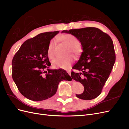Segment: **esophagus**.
<instances>
[{
  "instance_id": "esophagus-1",
  "label": "esophagus",
  "mask_w": 129,
  "mask_h": 129,
  "mask_svg": "<svg viewBox=\"0 0 129 129\" xmlns=\"http://www.w3.org/2000/svg\"><path fill=\"white\" fill-rule=\"evenodd\" d=\"M67 73H68V74L69 75H71V71H68L67 72Z\"/></svg>"
}]
</instances>
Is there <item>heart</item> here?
<instances>
[{
    "instance_id": "heart-1",
    "label": "heart",
    "mask_w": 129,
    "mask_h": 129,
    "mask_svg": "<svg viewBox=\"0 0 129 129\" xmlns=\"http://www.w3.org/2000/svg\"><path fill=\"white\" fill-rule=\"evenodd\" d=\"M58 39L67 45L70 48L71 53L77 56H79L83 52L82 46L80 44L78 39L72 34H66L58 37ZM56 45L55 40L50 41L47 48V56L49 59H53L54 57V48ZM74 61V58L70 56L63 58H55L52 61L54 67L60 68L64 69H69L71 68L72 64Z\"/></svg>"
}]
</instances>
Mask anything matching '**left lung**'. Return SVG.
<instances>
[{
    "label": "left lung",
    "mask_w": 129,
    "mask_h": 129,
    "mask_svg": "<svg viewBox=\"0 0 129 129\" xmlns=\"http://www.w3.org/2000/svg\"><path fill=\"white\" fill-rule=\"evenodd\" d=\"M62 33L71 34L80 41L83 48L79 60L72 72V79L83 85L84 90L76 96L84 100L99 96L110 75L116 60L114 44L108 34L96 27L63 30Z\"/></svg>",
    "instance_id": "1"
}]
</instances>
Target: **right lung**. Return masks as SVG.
I'll list each match as a JSON object with an SVG mask.
<instances>
[{
	"instance_id": "obj_1",
	"label": "right lung",
	"mask_w": 129,
	"mask_h": 129,
	"mask_svg": "<svg viewBox=\"0 0 129 129\" xmlns=\"http://www.w3.org/2000/svg\"><path fill=\"white\" fill-rule=\"evenodd\" d=\"M59 31L42 33L25 41L14 55L12 78L19 91L34 101L48 99L55 94L58 83L71 77L64 70L50 69L48 46Z\"/></svg>"
}]
</instances>
